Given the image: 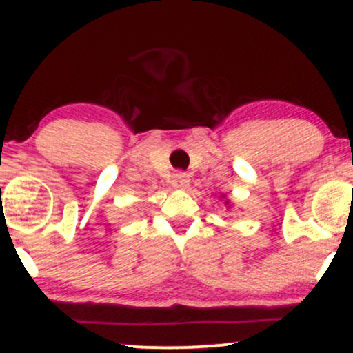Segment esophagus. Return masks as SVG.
Returning a JSON list of instances; mask_svg holds the SVG:
<instances>
[{
    "instance_id": "esophagus-1",
    "label": "esophagus",
    "mask_w": 353,
    "mask_h": 353,
    "mask_svg": "<svg viewBox=\"0 0 353 353\" xmlns=\"http://www.w3.org/2000/svg\"><path fill=\"white\" fill-rule=\"evenodd\" d=\"M172 185L175 188H180V190H185V188L190 186V176L185 172H176L172 176Z\"/></svg>"
}]
</instances>
